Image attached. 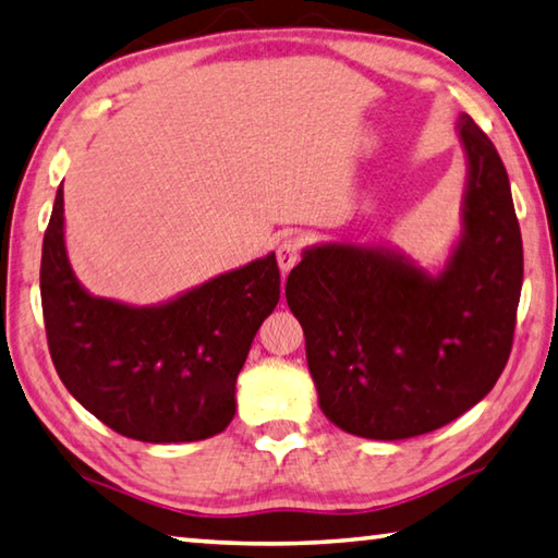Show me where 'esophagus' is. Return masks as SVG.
Instances as JSON below:
<instances>
[{
	"mask_svg": "<svg viewBox=\"0 0 558 558\" xmlns=\"http://www.w3.org/2000/svg\"><path fill=\"white\" fill-rule=\"evenodd\" d=\"M301 247H303V240L299 235H289L281 240L277 247V262H279L281 275H289V271L296 267V262L301 257Z\"/></svg>",
	"mask_w": 558,
	"mask_h": 558,
	"instance_id": "obj_1",
	"label": "esophagus"
}]
</instances>
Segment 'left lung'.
Returning a JSON list of instances; mask_svg holds the SVG:
<instances>
[{"label": "left lung", "mask_w": 558, "mask_h": 558, "mask_svg": "<svg viewBox=\"0 0 558 558\" xmlns=\"http://www.w3.org/2000/svg\"><path fill=\"white\" fill-rule=\"evenodd\" d=\"M461 238L427 271L388 245L303 250L287 303L306 335L325 417L366 439L417 437L474 408L510 356L522 291V238L508 172L469 113Z\"/></svg>", "instance_id": "1"}]
</instances>
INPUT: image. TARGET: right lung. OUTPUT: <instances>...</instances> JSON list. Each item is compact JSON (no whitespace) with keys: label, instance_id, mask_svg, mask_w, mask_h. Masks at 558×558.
Here are the masks:
<instances>
[{"label":"right lung","instance_id":"obj_1","mask_svg":"<svg viewBox=\"0 0 558 558\" xmlns=\"http://www.w3.org/2000/svg\"><path fill=\"white\" fill-rule=\"evenodd\" d=\"M279 287L269 252L157 306L92 296L70 267L58 189L40 257L50 356L75 401L123 437L170 445L223 433L238 408V374Z\"/></svg>","mask_w":558,"mask_h":558}]
</instances>
